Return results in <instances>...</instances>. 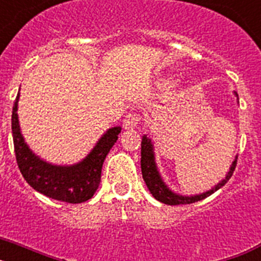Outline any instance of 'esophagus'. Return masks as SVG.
Wrapping results in <instances>:
<instances>
[{"label":"esophagus","mask_w":261,"mask_h":261,"mask_svg":"<svg viewBox=\"0 0 261 261\" xmlns=\"http://www.w3.org/2000/svg\"><path fill=\"white\" fill-rule=\"evenodd\" d=\"M140 120H141V116L137 114V112H130L125 116L123 121V128L124 129H135L137 128L138 124H140Z\"/></svg>","instance_id":"1"}]
</instances>
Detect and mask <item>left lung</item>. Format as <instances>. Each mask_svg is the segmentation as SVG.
I'll return each instance as SVG.
<instances>
[{"label":"left lung","mask_w":261,"mask_h":261,"mask_svg":"<svg viewBox=\"0 0 261 261\" xmlns=\"http://www.w3.org/2000/svg\"><path fill=\"white\" fill-rule=\"evenodd\" d=\"M235 167H237V159L232 162L231 168L230 171L227 172L226 177L223 179L221 183L217 184L214 188H212L208 192L201 193V195L191 196V197H184V196H179L172 193L171 191L168 190L167 187L165 186V183L162 181L161 176H159V172L156 171V166L154 162V154H153V145L151 141L146 136L142 137L141 142V171H142V177H144L145 183H146L147 188L150 191L151 195L155 197L158 201L163 202V204L167 205H181V204H192V202L200 201V200H204L205 197L211 196L212 193H214L216 191H218L221 187L225 186L227 181H229L230 177L232 176V172H234Z\"/></svg>","instance_id":"8db88e82"}]
</instances>
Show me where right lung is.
Returning <instances> with one entry per match:
<instances>
[{"label":"right lung","mask_w":261,"mask_h":261,"mask_svg":"<svg viewBox=\"0 0 261 261\" xmlns=\"http://www.w3.org/2000/svg\"><path fill=\"white\" fill-rule=\"evenodd\" d=\"M18 99L19 94L13 106L11 130L15 158L24 180L38 192L60 201L80 204L91 199L100 183L103 162L117 141L121 128L110 129L99 140L93 151L78 165L69 167L52 166L34 155L23 140L18 123Z\"/></svg>","instance_id":"add662e5"}]
</instances>
